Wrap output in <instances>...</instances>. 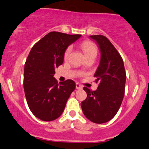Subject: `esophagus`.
Wrapping results in <instances>:
<instances>
[{"instance_id": "esophagus-1", "label": "esophagus", "mask_w": 149, "mask_h": 149, "mask_svg": "<svg viewBox=\"0 0 149 149\" xmlns=\"http://www.w3.org/2000/svg\"><path fill=\"white\" fill-rule=\"evenodd\" d=\"M76 89H77V90L82 89V86L80 85V84L79 83H77L76 84Z\"/></svg>"}]
</instances>
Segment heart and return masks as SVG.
Returning a JSON list of instances; mask_svg holds the SVG:
<instances>
[{"label": "heart", "instance_id": "heart-1", "mask_svg": "<svg viewBox=\"0 0 149 149\" xmlns=\"http://www.w3.org/2000/svg\"><path fill=\"white\" fill-rule=\"evenodd\" d=\"M81 48L83 49L84 53L86 56H90V55H93V54H97V49L96 45L91 41H84V43L81 44ZM70 51H71V47H68L67 48V49L65 50V54H64V56H65V58H67L68 56Z\"/></svg>", "mask_w": 149, "mask_h": 149}]
</instances>
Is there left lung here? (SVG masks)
Here are the masks:
<instances>
[{"mask_svg": "<svg viewBox=\"0 0 149 149\" xmlns=\"http://www.w3.org/2000/svg\"><path fill=\"white\" fill-rule=\"evenodd\" d=\"M98 45L100 62L95 77L100 81L96 91L84 90L87 97L81 102L84 115L91 122L103 124L115 117L122 104L125 91L126 75L124 61L115 47L106 36H90Z\"/></svg>", "mask_w": 149, "mask_h": 149, "instance_id": "left-lung-1", "label": "left lung"}]
</instances>
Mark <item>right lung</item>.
<instances>
[{
    "label": "right lung",
    "instance_id": "right-lung-1",
    "mask_svg": "<svg viewBox=\"0 0 149 149\" xmlns=\"http://www.w3.org/2000/svg\"><path fill=\"white\" fill-rule=\"evenodd\" d=\"M79 34L52 32L38 41L30 50L25 63L23 87L27 105L35 117L45 122L59 117L74 91V81L59 82L54 70L63 63L64 54Z\"/></svg>",
    "mask_w": 149,
    "mask_h": 149
}]
</instances>
